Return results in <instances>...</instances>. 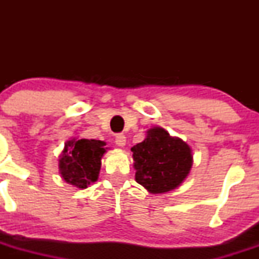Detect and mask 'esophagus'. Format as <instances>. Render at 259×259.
<instances>
[{
	"label": "esophagus",
	"mask_w": 259,
	"mask_h": 259,
	"mask_svg": "<svg viewBox=\"0 0 259 259\" xmlns=\"http://www.w3.org/2000/svg\"><path fill=\"white\" fill-rule=\"evenodd\" d=\"M125 142H126V138L124 135L119 134V135L115 136V145H117V146L124 147L125 146Z\"/></svg>",
	"instance_id": "obj_1"
}]
</instances>
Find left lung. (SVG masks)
Wrapping results in <instances>:
<instances>
[{
    "label": "left lung",
    "instance_id": "left-lung-1",
    "mask_svg": "<svg viewBox=\"0 0 259 259\" xmlns=\"http://www.w3.org/2000/svg\"><path fill=\"white\" fill-rule=\"evenodd\" d=\"M135 180L150 194H165L179 187L192 168V150L185 141L160 126L146 132V138L132 147Z\"/></svg>",
    "mask_w": 259,
    "mask_h": 259
}]
</instances>
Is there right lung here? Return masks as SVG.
<instances>
[{"label": "right lung", "instance_id": "add662e5", "mask_svg": "<svg viewBox=\"0 0 259 259\" xmlns=\"http://www.w3.org/2000/svg\"><path fill=\"white\" fill-rule=\"evenodd\" d=\"M105 141L73 138L65 142L58 159L62 179L82 190L99 179L101 159L107 152Z\"/></svg>", "mask_w": 259, "mask_h": 259}]
</instances>
